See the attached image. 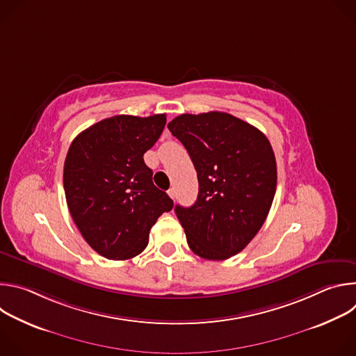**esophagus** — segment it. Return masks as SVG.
I'll list each match as a JSON object with an SVG mask.
<instances>
[{"label":"esophagus","instance_id":"1","mask_svg":"<svg viewBox=\"0 0 356 356\" xmlns=\"http://www.w3.org/2000/svg\"><path fill=\"white\" fill-rule=\"evenodd\" d=\"M168 194H169V197H170L172 200H175V197H176V191H175V188H170V190L168 191Z\"/></svg>","mask_w":356,"mask_h":356}]
</instances>
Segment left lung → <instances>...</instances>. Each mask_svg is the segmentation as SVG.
Instances as JSON below:
<instances>
[{
    "mask_svg": "<svg viewBox=\"0 0 356 356\" xmlns=\"http://www.w3.org/2000/svg\"><path fill=\"white\" fill-rule=\"evenodd\" d=\"M187 149L198 179L191 207L176 206L190 249L225 261L258 234L272 207L277 170L268 138L227 113L181 114L168 124Z\"/></svg>",
    "mask_w": 356,
    "mask_h": 356,
    "instance_id": "8db88e82",
    "label": "left lung"
}]
</instances>
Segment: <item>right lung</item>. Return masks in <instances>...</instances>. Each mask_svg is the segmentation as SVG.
Returning <instances> with one entry per match:
<instances>
[{"label": "right lung", "instance_id": "1", "mask_svg": "<svg viewBox=\"0 0 356 356\" xmlns=\"http://www.w3.org/2000/svg\"><path fill=\"white\" fill-rule=\"evenodd\" d=\"M165 125L166 114L115 115L84 129L69 147L63 169L67 207L101 257L127 261L139 255L150 228L173 209L143 162Z\"/></svg>", "mask_w": 356, "mask_h": 356}]
</instances>
